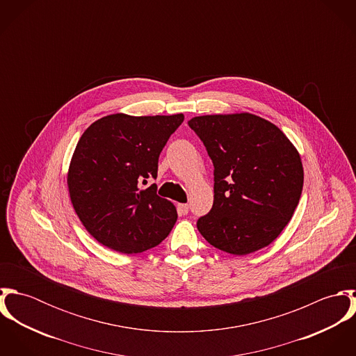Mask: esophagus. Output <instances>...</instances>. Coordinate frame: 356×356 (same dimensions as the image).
Here are the masks:
<instances>
[{
  "mask_svg": "<svg viewBox=\"0 0 356 356\" xmlns=\"http://www.w3.org/2000/svg\"><path fill=\"white\" fill-rule=\"evenodd\" d=\"M178 211L182 215H186L189 212V205L188 204H178Z\"/></svg>",
  "mask_w": 356,
  "mask_h": 356,
  "instance_id": "esophagus-1",
  "label": "esophagus"
}]
</instances>
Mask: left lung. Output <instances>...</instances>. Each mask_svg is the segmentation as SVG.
Segmentation results:
<instances>
[{"label": "left lung", "instance_id": "left-lung-1", "mask_svg": "<svg viewBox=\"0 0 356 356\" xmlns=\"http://www.w3.org/2000/svg\"><path fill=\"white\" fill-rule=\"evenodd\" d=\"M189 127L213 163V205L197 229L215 248L252 254L270 245L299 204L305 171L291 140L250 113L195 116Z\"/></svg>", "mask_w": 356, "mask_h": 356}]
</instances>
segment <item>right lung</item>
Instances as JSON below:
<instances>
[{
	"label": "right lung",
	"mask_w": 356,
	"mask_h": 356,
	"mask_svg": "<svg viewBox=\"0 0 356 356\" xmlns=\"http://www.w3.org/2000/svg\"><path fill=\"white\" fill-rule=\"evenodd\" d=\"M184 122V113L131 116L112 113L92 123L72 153L67 186L85 229L120 254L159 245L174 227L175 205L156 195L159 154Z\"/></svg>",
	"instance_id": "1"
}]
</instances>
